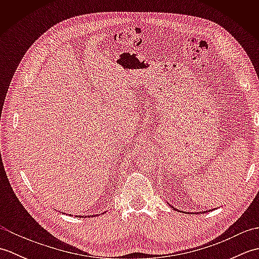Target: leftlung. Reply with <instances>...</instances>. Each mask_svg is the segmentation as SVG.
Returning a JSON list of instances; mask_svg holds the SVG:
<instances>
[{
  "mask_svg": "<svg viewBox=\"0 0 259 259\" xmlns=\"http://www.w3.org/2000/svg\"><path fill=\"white\" fill-rule=\"evenodd\" d=\"M171 207H172V206H171ZM172 208H174V207H172ZM174 209H175V208H174ZM175 210H177V209H175Z\"/></svg>",
  "mask_w": 259,
  "mask_h": 259,
  "instance_id": "obj_1",
  "label": "left lung"
}]
</instances>
